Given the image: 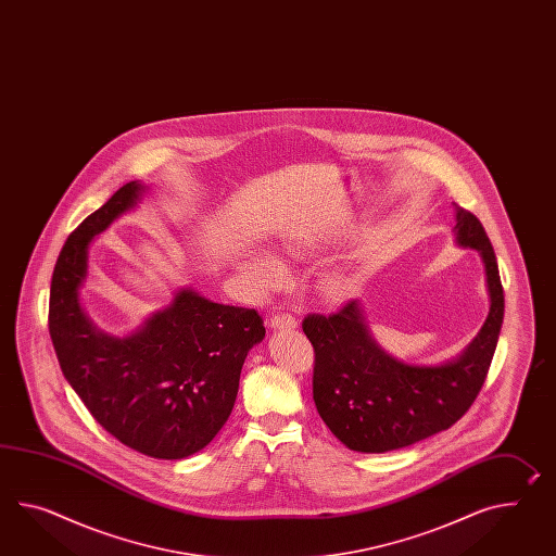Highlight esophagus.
Instances as JSON below:
<instances>
[{
    "label": "esophagus",
    "mask_w": 556,
    "mask_h": 556,
    "mask_svg": "<svg viewBox=\"0 0 556 556\" xmlns=\"http://www.w3.org/2000/svg\"><path fill=\"white\" fill-rule=\"evenodd\" d=\"M273 329H295L298 319L291 313H275L271 317Z\"/></svg>",
    "instance_id": "obj_1"
}]
</instances>
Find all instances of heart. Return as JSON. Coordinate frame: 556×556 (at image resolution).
<instances>
[{
	"label": "heart",
	"instance_id": "b5f03b06",
	"mask_svg": "<svg viewBox=\"0 0 556 556\" xmlns=\"http://www.w3.org/2000/svg\"><path fill=\"white\" fill-rule=\"evenodd\" d=\"M243 269L251 279H255L257 283L265 285V287L279 283L283 279L281 265L275 258L267 257V255H255V257L249 258L244 263ZM327 289H329V293H336L338 291V281L331 279L327 283Z\"/></svg>",
	"mask_w": 556,
	"mask_h": 556
}]
</instances>
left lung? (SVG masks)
Instances as JSON below:
<instances>
[{
  "mask_svg": "<svg viewBox=\"0 0 556 556\" xmlns=\"http://www.w3.org/2000/svg\"><path fill=\"white\" fill-rule=\"evenodd\" d=\"M456 243L484 263L490 312L464 352L442 366H409L369 336L357 299L333 315L312 313L303 333L315 350L313 400L321 420L345 446L381 454L447 430L475 404L501 336L504 291L482 223L456 204Z\"/></svg>",
  "mask_w": 556,
  "mask_h": 556,
  "instance_id": "8db88e82",
  "label": "left lung"
}]
</instances>
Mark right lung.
<instances>
[{
	"instance_id": "right-lung-1",
	"label": "right lung",
	"mask_w": 556,
	"mask_h": 556,
	"mask_svg": "<svg viewBox=\"0 0 556 556\" xmlns=\"http://www.w3.org/2000/svg\"><path fill=\"white\" fill-rule=\"evenodd\" d=\"M126 182L84 218L62 247L50 287L48 327L64 378L94 420L124 446L161 460L203 450L229 420L244 357L265 338L255 309L220 305L182 289L128 338L86 317L78 289L88 244L140 201Z\"/></svg>"
}]
</instances>
